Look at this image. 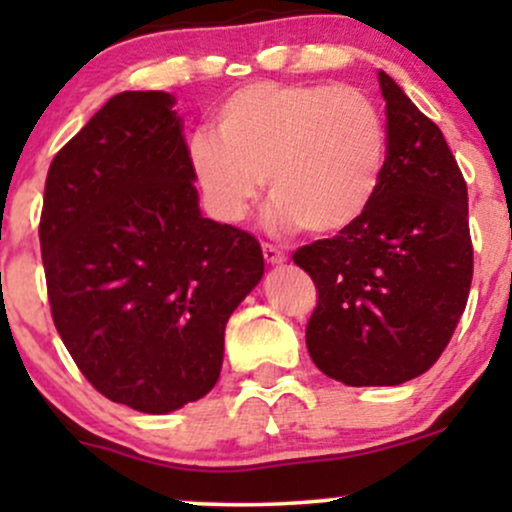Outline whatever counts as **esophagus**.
I'll return each mask as SVG.
<instances>
[{
  "label": "esophagus",
  "instance_id": "34e87169",
  "mask_svg": "<svg viewBox=\"0 0 512 512\" xmlns=\"http://www.w3.org/2000/svg\"><path fill=\"white\" fill-rule=\"evenodd\" d=\"M262 252H264V260H267L269 264L286 262V252L281 250V248H276V245H272V243H264L262 245Z\"/></svg>",
  "mask_w": 512,
  "mask_h": 512
}]
</instances>
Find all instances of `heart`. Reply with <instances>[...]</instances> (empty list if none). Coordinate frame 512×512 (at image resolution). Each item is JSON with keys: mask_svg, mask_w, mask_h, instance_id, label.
<instances>
[{"mask_svg": "<svg viewBox=\"0 0 512 512\" xmlns=\"http://www.w3.org/2000/svg\"><path fill=\"white\" fill-rule=\"evenodd\" d=\"M216 137L190 139L211 214L240 223L269 195V226L339 236L366 216L387 166V127L366 93L332 84L257 81L216 110Z\"/></svg>", "mask_w": 512, "mask_h": 512, "instance_id": "1", "label": "heart"}]
</instances>
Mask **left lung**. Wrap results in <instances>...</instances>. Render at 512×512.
<instances>
[{
  "instance_id": "left-lung-1",
  "label": "left lung",
  "mask_w": 512,
  "mask_h": 512,
  "mask_svg": "<svg viewBox=\"0 0 512 512\" xmlns=\"http://www.w3.org/2000/svg\"><path fill=\"white\" fill-rule=\"evenodd\" d=\"M378 81L387 115L378 197L349 231L293 252L317 289L308 354L351 387L426 373L460 322L474 274L462 170L436 122L385 72Z\"/></svg>"
}]
</instances>
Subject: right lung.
Segmentation results:
<instances>
[{
	"label": "right lung",
	"mask_w": 512,
	"mask_h": 512,
	"mask_svg": "<svg viewBox=\"0 0 512 512\" xmlns=\"http://www.w3.org/2000/svg\"><path fill=\"white\" fill-rule=\"evenodd\" d=\"M175 98L117 93L52 158L40 252L52 320L110 402L168 414L216 385L264 274L255 236L204 219Z\"/></svg>",
	"instance_id": "right-lung-1"
}]
</instances>
